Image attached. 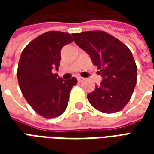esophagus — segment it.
I'll list each match as a JSON object with an SVG mask.
<instances>
[{
	"instance_id": "esophagus-1",
	"label": "esophagus",
	"mask_w": 154,
	"mask_h": 154,
	"mask_svg": "<svg viewBox=\"0 0 154 154\" xmlns=\"http://www.w3.org/2000/svg\"><path fill=\"white\" fill-rule=\"evenodd\" d=\"M77 81H78L79 82H81L83 80V78H82V77H77Z\"/></svg>"
}]
</instances>
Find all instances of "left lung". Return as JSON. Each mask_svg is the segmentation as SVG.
I'll return each instance as SVG.
<instances>
[{
    "label": "left lung",
    "mask_w": 154,
    "mask_h": 154,
    "mask_svg": "<svg viewBox=\"0 0 154 154\" xmlns=\"http://www.w3.org/2000/svg\"><path fill=\"white\" fill-rule=\"evenodd\" d=\"M72 35L102 77L100 86L87 95L91 105L103 113L122 110L132 97L137 81V66L131 51L106 32L95 30Z\"/></svg>",
    "instance_id": "1"
}]
</instances>
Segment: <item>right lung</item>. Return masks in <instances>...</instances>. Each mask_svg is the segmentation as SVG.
Instances as JSON below:
<instances>
[{
    "instance_id": "right-lung-1",
    "label": "right lung",
    "mask_w": 154,
    "mask_h": 154,
    "mask_svg": "<svg viewBox=\"0 0 154 154\" xmlns=\"http://www.w3.org/2000/svg\"><path fill=\"white\" fill-rule=\"evenodd\" d=\"M73 41L68 33L48 31L32 40L24 48L19 61L17 78L25 100L36 113L55 118L67 106L76 77L63 80L53 70H58L62 48Z\"/></svg>"
}]
</instances>
